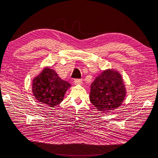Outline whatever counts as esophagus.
<instances>
[{"instance_id": "obj_1", "label": "esophagus", "mask_w": 158, "mask_h": 158, "mask_svg": "<svg viewBox=\"0 0 158 158\" xmlns=\"http://www.w3.org/2000/svg\"><path fill=\"white\" fill-rule=\"evenodd\" d=\"M74 82L76 85H81L82 82V79H75Z\"/></svg>"}]
</instances>
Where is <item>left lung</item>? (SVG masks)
Instances as JSON below:
<instances>
[{"label": "left lung", "instance_id": "8db88e82", "mask_svg": "<svg viewBox=\"0 0 158 158\" xmlns=\"http://www.w3.org/2000/svg\"><path fill=\"white\" fill-rule=\"evenodd\" d=\"M126 95L122 77L118 72H102L91 84L90 102L102 112H110L122 104Z\"/></svg>", "mask_w": 158, "mask_h": 158}]
</instances>
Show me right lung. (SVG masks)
I'll list each match as a JSON object with an SVG mask.
<instances>
[{"label": "right lung", "instance_id": "right-lung-1", "mask_svg": "<svg viewBox=\"0 0 158 158\" xmlns=\"http://www.w3.org/2000/svg\"><path fill=\"white\" fill-rule=\"evenodd\" d=\"M33 94L36 100L54 107L63 101L71 85L61 80L52 69L45 68L33 81Z\"/></svg>", "mask_w": 158, "mask_h": 158}]
</instances>
